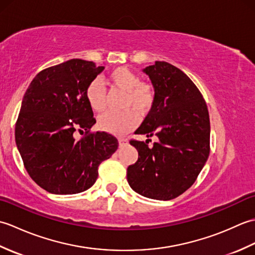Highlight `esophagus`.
I'll use <instances>...</instances> for the list:
<instances>
[{
    "instance_id": "1",
    "label": "esophagus",
    "mask_w": 255,
    "mask_h": 255,
    "mask_svg": "<svg viewBox=\"0 0 255 255\" xmlns=\"http://www.w3.org/2000/svg\"><path fill=\"white\" fill-rule=\"evenodd\" d=\"M118 143H119V147H125V145L128 144V140L125 139V138H119L118 139Z\"/></svg>"
}]
</instances>
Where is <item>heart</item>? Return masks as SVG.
Listing matches in <instances>:
<instances>
[{
	"mask_svg": "<svg viewBox=\"0 0 255 255\" xmlns=\"http://www.w3.org/2000/svg\"><path fill=\"white\" fill-rule=\"evenodd\" d=\"M112 88L125 92L123 113L107 112L99 117L97 125L106 132L124 134L137 126L139 119L137 111L141 115L147 114L154 104L155 92L153 86L140 81L136 72L127 67H118L107 75ZM85 99L92 111L100 113L106 107V90L100 80H93L85 89ZM130 108V110L128 108Z\"/></svg>",
	"mask_w": 255,
	"mask_h": 255,
	"instance_id": "heart-1",
	"label": "heart"
}]
</instances>
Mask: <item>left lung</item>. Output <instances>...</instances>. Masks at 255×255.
<instances>
[{
	"label": "left lung",
	"instance_id": "left-lung-1",
	"mask_svg": "<svg viewBox=\"0 0 255 255\" xmlns=\"http://www.w3.org/2000/svg\"><path fill=\"white\" fill-rule=\"evenodd\" d=\"M143 72L155 100L134 133L155 136L158 141L149 148L147 141L130 140L138 160L128 166L127 181L144 197L170 200L193 185L208 159L209 114L197 86L178 68L155 61Z\"/></svg>",
	"mask_w": 255,
	"mask_h": 255
}]
</instances>
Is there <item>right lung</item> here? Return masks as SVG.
<instances>
[{
    "label": "right lung",
    "instance_id": "right-lung-1",
    "mask_svg": "<svg viewBox=\"0 0 255 255\" xmlns=\"http://www.w3.org/2000/svg\"><path fill=\"white\" fill-rule=\"evenodd\" d=\"M103 70L71 59L42 70L26 90L15 141L29 176L51 194L86 191L96 181L99 165L118 148L112 134L90 132L96 121L85 89ZM77 128L86 130L80 140L73 137Z\"/></svg>",
    "mask_w": 255,
    "mask_h": 255
}]
</instances>
